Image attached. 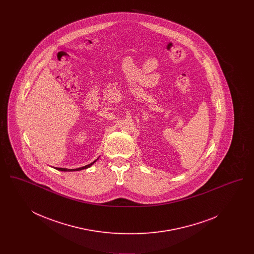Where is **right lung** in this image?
I'll use <instances>...</instances> for the list:
<instances>
[{
    "label": "right lung",
    "mask_w": 254,
    "mask_h": 254,
    "mask_svg": "<svg viewBox=\"0 0 254 254\" xmlns=\"http://www.w3.org/2000/svg\"><path fill=\"white\" fill-rule=\"evenodd\" d=\"M99 158H97L96 160L94 161V162H92L91 164H89V165H86L85 167H82V168H78V169H64V168H56L57 170H61V171H78V170H82V169H88V168H90L95 162H96L97 160H98Z\"/></svg>",
    "instance_id": "1"
}]
</instances>
